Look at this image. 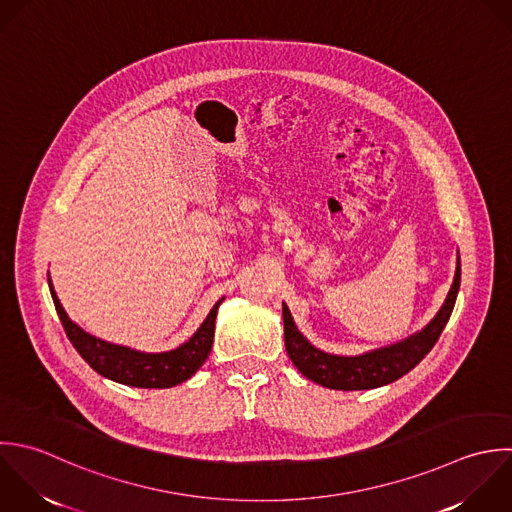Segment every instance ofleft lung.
<instances>
[{
  "label": "left lung",
  "instance_id": "obj_1",
  "mask_svg": "<svg viewBox=\"0 0 512 512\" xmlns=\"http://www.w3.org/2000/svg\"><path fill=\"white\" fill-rule=\"evenodd\" d=\"M461 287V257L457 251V269L453 277V285L447 293L445 303L437 311V315L417 333L409 335L407 339L379 347L361 355L343 357L331 355L307 341L303 333L297 329L289 307L283 303V325H285V349L293 365L313 383L335 389V391H363V389H377L389 385L411 369H415L425 355L435 347L437 339L441 337L457 295Z\"/></svg>",
  "mask_w": 512,
  "mask_h": 512
}]
</instances>
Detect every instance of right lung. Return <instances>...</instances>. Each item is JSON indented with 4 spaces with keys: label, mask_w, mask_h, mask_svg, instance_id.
Masks as SVG:
<instances>
[{
    "label": "right lung",
    "mask_w": 512,
    "mask_h": 512,
    "mask_svg": "<svg viewBox=\"0 0 512 512\" xmlns=\"http://www.w3.org/2000/svg\"><path fill=\"white\" fill-rule=\"evenodd\" d=\"M47 283H49L55 311L65 329V335L75 347V351L83 357V361L101 377L127 387H139V389H169L191 379L199 371V367L209 357L213 335H215L217 309L225 299L221 297L213 305V309L209 311L201 327L189 337V341H185L177 349L163 351V353H143L131 347L107 343L103 339H97L85 333L77 323H73L67 317L51 285L49 273H47Z\"/></svg>",
    "instance_id": "obj_1"
}]
</instances>
